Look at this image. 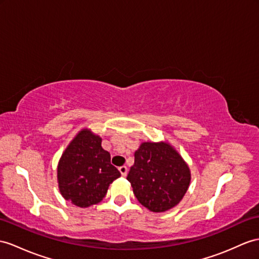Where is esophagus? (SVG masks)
Returning <instances> with one entry per match:
<instances>
[{"label":"esophagus","instance_id":"1","mask_svg":"<svg viewBox=\"0 0 259 259\" xmlns=\"http://www.w3.org/2000/svg\"><path fill=\"white\" fill-rule=\"evenodd\" d=\"M118 170H119V172H121V175L123 176V177H125V176L127 175V167H126V166L119 167V168H118Z\"/></svg>","mask_w":259,"mask_h":259}]
</instances>
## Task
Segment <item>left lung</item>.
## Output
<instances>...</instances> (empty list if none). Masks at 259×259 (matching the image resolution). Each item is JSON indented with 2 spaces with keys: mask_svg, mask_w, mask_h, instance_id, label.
<instances>
[{
  "mask_svg": "<svg viewBox=\"0 0 259 259\" xmlns=\"http://www.w3.org/2000/svg\"><path fill=\"white\" fill-rule=\"evenodd\" d=\"M127 180L140 203L153 212L177 205L190 184V170L166 143H143L135 151Z\"/></svg>",
  "mask_w": 259,
  "mask_h": 259,
  "instance_id": "8db88e82",
  "label": "left lung"
}]
</instances>
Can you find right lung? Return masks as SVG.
<instances>
[{"label": "right lung", "instance_id": "add662e5", "mask_svg": "<svg viewBox=\"0 0 259 259\" xmlns=\"http://www.w3.org/2000/svg\"><path fill=\"white\" fill-rule=\"evenodd\" d=\"M101 142L102 140L90 131H81L59 161L57 170L59 190L67 201L80 207L99 203L105 197L110 184L121 176Z\"/></svg>", "mask_w": 259, "mask_h": 259}]
</instances>
